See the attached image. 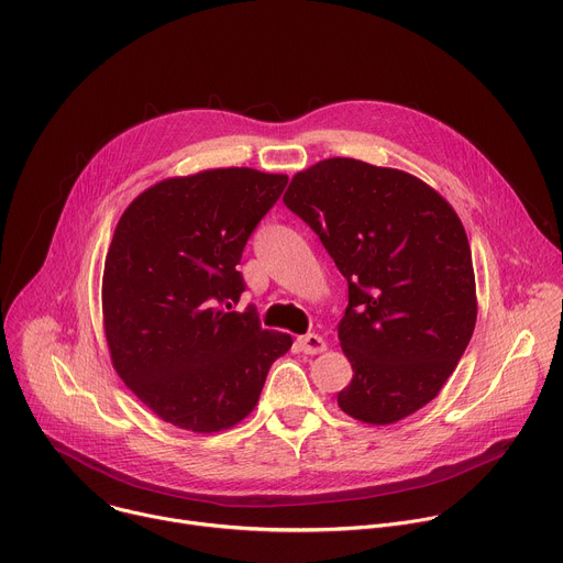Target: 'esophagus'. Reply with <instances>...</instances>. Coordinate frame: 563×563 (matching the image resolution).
Here are the masks:
<instances>
[{
    "mask_svg": "<svg viewBox=\"0 0 563 563\" xmlns=\"http://www.w3.org/2000/svg\"><path fill=\"white\" fill-rule=\"evenodd\" d=\"M298 347L305 354H320V352H325L328 343L323 336H318V334H305V336H298Z\"/></svg>",
    "mask_w": 563,
    "mask_h": 563,
    "instance_id": "1",
    "label": "esophagus"
}]
</instances>
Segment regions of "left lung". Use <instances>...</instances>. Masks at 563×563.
I'll list each match as a JSON object with an SVG mask.
<instances>
[{"instance_id":"left-lung-1","label":"left lung","mask_w":563,"mask_h":563,"mask_svg":"<svg viewBox=\"0 0 563 563\" xmlns=\"http://www.w3.org/2000/svg\"><path fill=\"white\" fill-rule=\"evenodd\" d=\"M283 202L318 233L350 285L339 341L354 376L339 408L369 426L415 415L437 398L476 323L456 211L421 178L354 157L298 172Z\"/></svg>"}]
</instances>
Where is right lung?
I'll return each mask as SVG.
<instances>
[{"instance_id": "obj_1", "label": "right lung", "mask_w": 563, "mask_h": 563, "mask_svg": "<svg viewBox=\"0 0 563 563\" xmlns=\"http://www.w3.org/2000/svg\"><path fill=\"white\" fill-rule=\"evenodd\" d=\"M285 174L207 169L159 180L120 216L102 276L111 363L163 421L196 434L233 428L256 408L291 336L261 328L235 265Z\"/></svg>"}]
</instances>
